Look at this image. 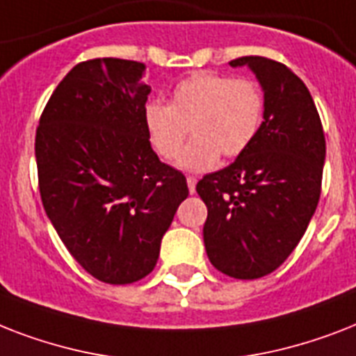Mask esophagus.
I'll return each instance as SVG.
<instances>
[{
	"instance_id": "obj_1",
	"label": "esophagus",
	"mask_w": 356,
	"mask_h": 356,
	"mask_svg": "<svg viewBox=\"0 0 356 356\" xmlns=\"http://www.w3.org/2000/svg\"><path fill=\"white\" fill-rule=\"evenodd\" d=\"M186 183H188L190 194H194V192H195V184H197V179H195L194 175H188V177H186Z\"/></svg>"
}]
</instances>
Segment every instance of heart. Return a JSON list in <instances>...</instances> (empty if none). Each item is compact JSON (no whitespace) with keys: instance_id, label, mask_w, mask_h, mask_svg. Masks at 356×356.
Here are the masks:
<instances>
[{"instance_id":"1","label":"heart","mask_w":356,"mask_h":356,"mask_svg":"<svg viewBox=\"0 0 356 356\" xmlns=\"http://www.w3.org/2000/svg\"><path fill=\"white\" fill-rule=\"evenodd\" d=\"M266 97L259 83L216 72H194L179 81L170 105L151 102L144 108L147 140L162 161H173L190 133L179 164L205 172L220 161L236 159L254 144L264 123Z\"/></svg>"}]
</instances>
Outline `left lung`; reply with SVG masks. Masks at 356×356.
<instances>
[{
    "instance_id": "1",
    "label": "left lung",
    "mask_w": 356,
    "mask_h": 356,
    "mask_svg": "<svg viewBox=\"0 0 356 356\" xmlns=\"http://www.w3.org/2000/svg\"><path fill=\"white\" fill-rule=\"evenodd\" d=\"M262 85L264 123L233 164L207 173L195 190L207 205L209 260L234 279L275 271L303 238L321 194L325 134L305 83L282 63L240 57Z\"/></svg>"
}]
</instances>
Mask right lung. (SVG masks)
<instances>
[{
	"label": "right lung",
	"instance_id": "1",
	"mask_svg": "<svg viewBox=\"0 0 356 356\" xmlns=\"http://www.w3.org/2000/svg\"><path fill=\"white\" fill-rule=\"evenodd\" d=\"M145 64L92 58L64 77L36 127L44 211L83 270L107 284L149 275L186 200V177L159 161L144 127Z\"/></svg>",
	"mask_w": 356,
	"mask_h": 356
}]
</instances>
